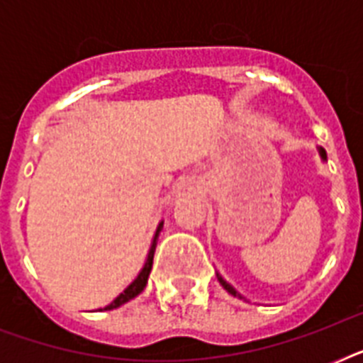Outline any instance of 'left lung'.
<instances>
[{"mask_svg":"<svg viewBox=\"0 0 363 363\" xmlns=\"http://www.w3.org/2000/svg\"><path fill=\"white\" fill-rule=\"evenodd\" d=\"M320 156H322V158H324V160H326V152H324V148H320ZM218 281H220V284H222V286L226 288L228 292L232 294V296H238V292H235V290H233V288L230 286V284H228V282L224 281V279H222V277H218Z\"/></svg>","mask_w":363,"mask_h":363,"instance_id":"8db88e82","label":"left lung"}]
</instances>
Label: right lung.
<instances>
[{
    "instance_id": "obj_1",
    "label": "right lung",
    "mask_w": 363,
    "mask_h": 363,
    "mask_svg": "<svg viewBox=\"0 0 363 363\" xmlns=\"http://www.w3.org/2000/svg\"><path fill=\"white\" fill-rule=\"evenodd\" d=\"M162 226H164V224H160L158 230H156V235H154L152 247H150V252H148L147 264H145V267L141 269V273H139L135 281L131 282L130 286L125 288L124 292H122L121 296H118V298L113 301V303L107 305L104 311H111V309H116V307H121V305H124L125 301H130V299H133L135 296H139V294L143 292V288L147 286V279H148V275H150V269H152V258H154V248H156V239H158V233L162 232Z\"/></svg>"
}]
</instances>
